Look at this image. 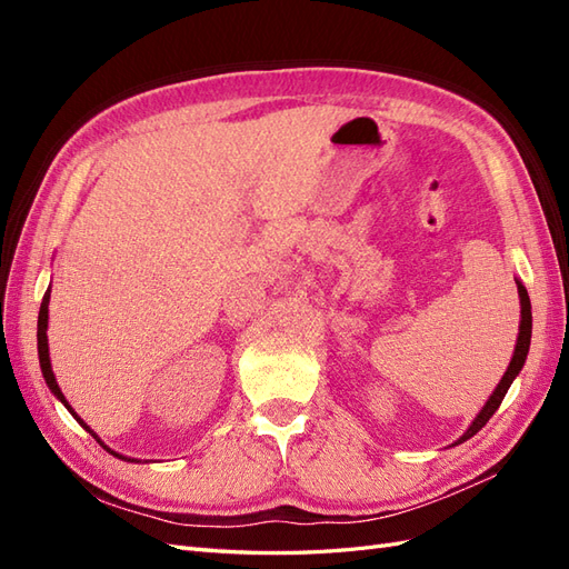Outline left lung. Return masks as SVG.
Listing matches in <instances>:
<instances>
[{
    "mask_svg": "<svg viewBox=\"0 0 569 569\" xmlns=\"http://www.w3.org/2000/svg\"><path fill=\"white\" fill-rule=\"evenodd\" d=\"M518 295H520V308H522V320H520V335H518V343H515V353H512V360L510 366L506 370V375L501 377V382H498V387L493 389V393L489 396V401L485 403V408L479 410V416L472 420V425L468 427V432H465L456 443H462L468 441L470 437H475L481 427H485L489 422V418L493 416V412L498 410V406H501L503 396L508 393L510 385L515 377L520 375L525 360H527V353H529V341H531V303H529V295L522 282H518Z\"/></svg>",
    "mask_w": 569,
    "mask_h": 569,
    "instance_id": "8db88e82",
    "label": "left lung"
}]
</instances>
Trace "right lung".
Returning a JSON list of instances; mask_svg holds the SVG:
<instances>
[{"instance_id":"right-lung-1","label":"right lung","mask_w":569,"mask_h":569,"mask_svg":"<svg viewBox=\"0 0 569 569\" xmlns=\"http://www.w3.org/2000/svg\"><path fill=\"white\" fill-rule=\"evenodd\" d=\"M47 322H49V289H47V295H44V299H42V306H40V316H38V356H40V368H42V375H44V382H47V387L51 389V393H54L57 396V399L68 408V410H71V416L84 427V429H88V432L101 443V446H104V449L111 453V456H116V458H120V460H130V462H140V460H134V458H126V456H120V453H116V451H111L109 449V446L104 443V441H101L94 432H92V429L88 427V425H84L78 416H76V410L71 408V403H68L66 401V396H63V391L59 389V385H57V377H54V372H51V360H49V343H47Z\"/></svg>"}]
</instances>
